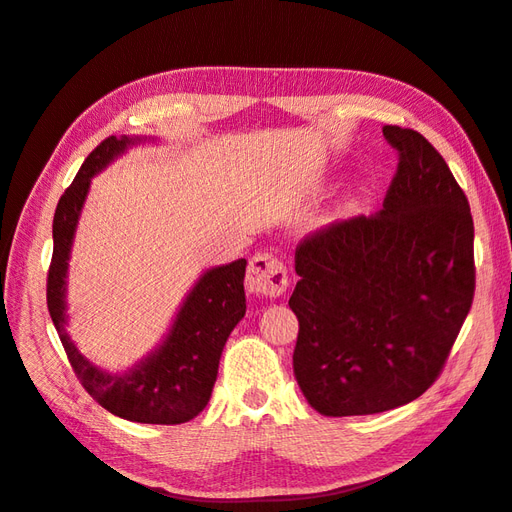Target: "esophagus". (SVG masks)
I'll return each mask as SVG.
<instances>
[{
    "mask_svg": "<svg viewBox=\"0 0 512 512\" xmlns=\"http://www.w3.org/2000/svg\"><path fill=\"white\" fill-rule=\"evenodd\" d=\"M247 285L256 296L278 298L280 294H285L289 285L287 267L283 265V260L274 254H256L249 260Z\"/></svg>",
    "mask_w": 512,
    "mask_h": 512,
    "instance_id": "obj_1",
    "label": "esophagus"
}]
</instances>
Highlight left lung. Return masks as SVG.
Returning <instances> with one entry per match:
<instances>
[{
    "label": "left lung",
    "instance_id": "1",
    "mask_svg": "<svg viewBox=\"0 0 512 512\" xmlns=\"http://www.w3.org/2000/svg\"><path fill=\"white\" fill-rule=\"evenodd\" d=\"M398 170L380 212L296 247L294 375L322 415L402 406L440 378L475 296L473 216L442 154L384 125Z\"/></svg>",
    "mask_w": 512,
    "mask_h": 512
}]
</instances>
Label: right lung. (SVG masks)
I'll use <instances>...</instances> for the list:
<instances>
[{"label": "right lung", "instance_id": "add662e5", "mask_svg": "<svg viewBox=\"0 0 512 512\" xmlns=\"http://www.w3.org/2000/svg\"><path fill=\"white\" fill-rule=\"evenodd\" d=\"M130 143L128 137L103 139L88 154L75 181L59 198L52 218V260L46 280L48 311L70 367L92 400L130 422L183 424L210 402L225 342L238 320L245 316V258L207 271L183 302L170 336L148 360L125 375H112L92 367L64 329L68 254L90 179Z\"/></svg>", "mask_w": 512, "mask_h": 512}]
</instances>
